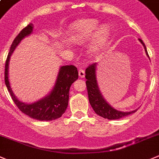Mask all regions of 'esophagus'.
Returning a JSON list of instances; mask_svg holds the SVG:
<instances>
[{
	"mask_svg": "<svg viewBox=\"0 0 159 159\" xmlns=\"http://www.w3.org/2000/svg\"><path fill=\"white\" fill-rule=\"evenodd\" d=\"M79 75L81 78H84L85 76V71L84 69H80L79 70Z\"/></svg>",
	"mask_w": 159,
	"mask_h": 159,
	"instance_id": "1",
	"label": "esophagus"
}]
</instances>
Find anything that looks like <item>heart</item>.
I'll use <instances>...</instances> for the list:
<instances>
[{"label":"heart","mask_w":159,"mask_h":159,"mask_svg":"<svg viewBox=\"0 0 159 159\" xmlns=\"http://www.w3.org/2000/svg\"><path fill=\"white\" fill-rule=\"evenodd\" d=\"M109 36L108 26H99V22L93 19H84L70 26L68 39L70 43L76 45H84L90 40L87 53L90 56L95 57L106 44Z\"/></svg>","instance_id":"1"}]
</instances>
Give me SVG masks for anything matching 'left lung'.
Masks as SVG:
<instances>
[{"label":"left lung","instance_id":"obj_1","mask_svg":"<svg viewBox=\"0 0 159 159\" xmlns=\"http://www.w3.org/2000/svg\"><path fill=\"white\" fill-rule=\"evenodd\" d=\"M139 41L143 46L147 56L149 57L148 51H147L146 46L143 43V42L140 39H139ZM97 66V63L90 65L86 69L85 75V78L87 79L86 84H87V93H88V98H89L90 104L92 106L94 112L98 115L102 116L104 118L109 119V120H117V119L122 118L124 116H129V115L135 113L137 110H134L129 112L117 110L113 108L110 103L106 102V100L105 99L101 91H100L98 85L97 75H96Z\"/></svg>","mask_w":159,"mask_h":159}]
</instances>
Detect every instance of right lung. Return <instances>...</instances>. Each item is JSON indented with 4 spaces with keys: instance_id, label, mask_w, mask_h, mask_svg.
<instances>
[{
    "instance_id": "add662e5",
    "label": "right lung",
    "mask_w": 159,
    "mask_h": 159,
    "mask_svg": "<svg viewBox=\"0 0 159 159\" xmlns=\"http://www.w3.org/2000/svg\"><path fill=\"white\" fill-rule=\"evenodd\" d=\"M33 23L23 28L16 37L10 47L9 53L5 63L4 81L13 102L20 111L33 119L39 120H53L59 118L66 110L68 105L69 90L71 85L78 79V71L73 65L61 66L57 75L55 84L50 92L43 98L31 103L23 102L19 100L11 90L8 79V65L11 54L20 42L33 32Z\"/></svg>"
}]
</instances>
